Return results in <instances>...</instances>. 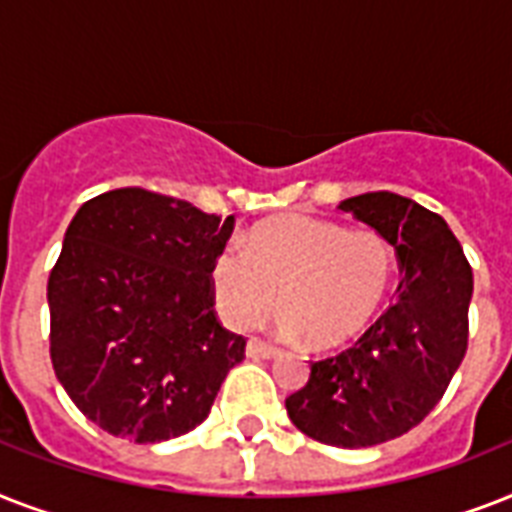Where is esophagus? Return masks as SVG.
<instances>
[{"label":"esophagus","mask_w":512,"mask_h":512,"mask_svg":"<svg viewBox=\"0 0 512 512\" xmlns=\"http://www.w3.org/2000/svg\"><path fill=\"white\" fill-rule=\"evenodd\" d=\"M247 356L249 358H276L279 356V348H273L263 340H249L247 342Z\"/></svg>","instance_id":"esophagus-1"}]
</instances>
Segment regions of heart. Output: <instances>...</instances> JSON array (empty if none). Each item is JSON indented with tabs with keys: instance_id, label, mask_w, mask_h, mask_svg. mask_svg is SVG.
I'll return each mask as SVG.
<instances>
[{
	"instance_id": "obj_1",
	"label": "heart",
	"mask_w": 512,
	"mask_h": 512,
	"mask_svg": "<svg viewBox=\"0 0 512 512\" xmlns=\"http://www.w3.org/2000/svg\"><path fill=\"white\" fill-rule=\"evenodd\" d=\"M390 279L393 249L382 236L308 215L257 225L244 244L217 249L209 265L228 327H255L281 300V329L305 335L313 348L353 340L382 305Z\"/></svg>"
}]
</instances>
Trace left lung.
Here are the masks:
<instances>
[{"label": "left lung", "instance_id": "1", "mask_svg": "<svg viewBox=\"0 0 512 512\" xmlns=\"http://www.w3.org/2000/svg\"><path fill=\"white\" fill-rule=\"evenodd\" d=\"M396 249L398 300L340 356L311 361L308 385L287 398L308 438L366 449L409 433L441 401L468 350L470 271L441 215L390 191L340 201Z\"/></svg>", "mask_w": 512, "mask_h": 512}]
</instances>
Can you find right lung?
I'll return each instance as SVG.
<instances>
[{"label": "right lung", "mask_w": 512, "mask_h": 512, "mask_svg": "<svg viewBox=\"0 0 512 512\" xmlns=\"http://www.w3.org/2000/svg\"><path fill=\"white\" fill-rule=\"evenodd\" d=\"M231 231L233 215L143 188L79 207L47 303L52 369L87 420L135 444L207 420L247 345L217 321L209 281Z\"/></svg>", "instance_id": "1"}]
</instances>
